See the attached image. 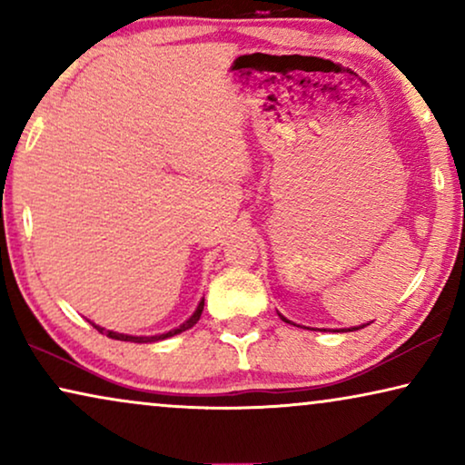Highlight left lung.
<instances>
[{"instance_id":"8db88e82","label":"left lung","mask_w":465,"mask_h":465,"mask_svg":"<svg viewBox=\"0 0 465 465\" xmlns=\"http://www.w3.org/2000/svg\"><path fill=\"white\" fill-rule=\"evenodd\" d=\"M282 320H285V317H282ZM285 322H288V320H285ZM355 330H358V328H355Z\"/></svg>"}]
</instances>
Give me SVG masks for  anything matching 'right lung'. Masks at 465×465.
Wrapping results in <instances>:
<instances>
[{
  "mask_svg": "<svg viewBox=\"0 0 465 465\" xmlns=\"http://www.w3.org/2000/svg\"><path fill=\"white\" fill-rule=\"evenodd\" d=\"M203 304H205V298H203V301L199 302V307H196V311H194V315L190 317L188 322H183L180 328H175V330H171V332H167V334H158V336H129V334H118V332H112V330H104V328H99V326H93L99 330V332H105L107 336H110V339H116V341H131V342H156V341H163V339H169V336H175V334H180V332H183V330H188V328H193L196 322L201 320V313H203Z\"/></svg>",
  "mask_w": 465,
  "mask_h": 465,
  "instance_id": "obj_1",
  "label": "right lung"
}]
</instances>
